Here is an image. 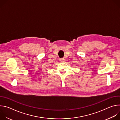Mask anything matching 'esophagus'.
Instances as JSON below:
<instances>
[{
	"mask_svg": "<svg viewBox=\"0 0 120 120\" xmlns=\"http://www.w3.org/2000/svg\"><path fill=\"white\" fill-rule=\"evenodd\" d=\"M60 61H61V62H64V58H60Z\"/></svg>",
	"mask_w": 120,
	"mask_h": 120,
	"instance_id": "34e87169",
	"label": "esophagus"
}]
</instances>
